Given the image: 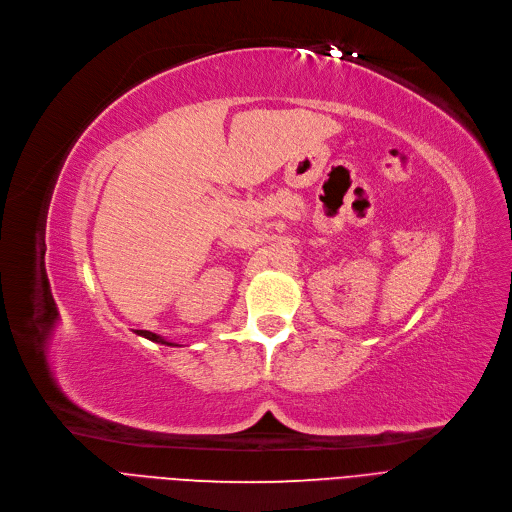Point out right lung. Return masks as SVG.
Wrapping results in <instances>:
<instances>
[{
  "mask_svg": "<svg viewBox=\"0 0 512 512\" xmlns=\"http://www.w3.org/2000/svg\"><path fill=\"white\" fill-rule=\"evenodd\" d=\"M135 333H137V335H141V337H145V339H150V342H154V344H162V346H179L177 342H170V339H166V337H162V335H158V333H152V331H141V329H137Z\"/></svg>",
  "mask_w": 512,
  "mask_h": 512,
  "instance_id": "obj_1",
  "label": "right lung"
}]
</instances>
